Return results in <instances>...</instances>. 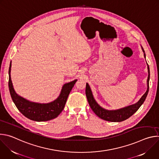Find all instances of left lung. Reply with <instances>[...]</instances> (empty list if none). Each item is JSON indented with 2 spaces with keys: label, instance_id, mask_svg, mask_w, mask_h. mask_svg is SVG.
Listing matches in <instances>:
<instances>
[{
  "label": "left lung",
  "instance_id": "1",
  "mask_svg": "<svg viewBox=\"0 0 159 159\" xmlns=\"http://www.w3.org/2000/svg\"><path fill=\"white\" fill-rule=\"evenodd\" d=\"M143 52L144 53V57L146 58L145 51L143 47L141 46ZM148 65V79H147V89L145 93L142 96V98L139 100L138 102L136 103L115 110H108L102 107L95 100L91 89H90L88 83H86V88H85V94L89 104V106L92 110L94 111L95 114L99 117L100 118L111 122H121L124 120H127L130 116H131L134 112L140 108V107L144 102L149 90V80H150V69Z\"/></svg>",
  "mask_w": 159,
  "mask_h": 159
}]
</instances>
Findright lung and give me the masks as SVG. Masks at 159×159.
<instances>
[{
  "instance_id": "right-lung-1",
  "label": "right lung",
  "mask_w": 159,
  "mask_h": 159,
  "mask_svg": "<svg viewBox=\"0 0 159 159\" xmlns=\"http://www.w3.org/2000/svg\"><path fill=\"white\" fill-rule=\"evenodd\" d=\"M11 62L9 69V89L12 99L18 110L27 118L35 121H47L57 118L63 111L77 79L62 86L60 93L54 101L48 103L31 102L19 96L15 91L11 77Z\"/></svg>"
}]
</instances>
